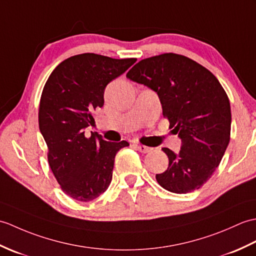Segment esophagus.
Returning a JSON list of instances; mask_svg holds the SVG:
<instances>
[{
    "label": "esophagus",
    "instance_id": "1",
    "mask_svg": "<svg viewBox=\"0 0 256 256\" xmlns=\"http://www.w3.org/2000/svg\"><path fill=\"white\" fill-rule=\"evenodd\" d=\"M136 149H137L138 151H140L141 153H148L150 151V148L149 146H142V144H134Z\"/></svg>",
    "mask_w": 256,
    "mask_h": 256
}]
</instances>
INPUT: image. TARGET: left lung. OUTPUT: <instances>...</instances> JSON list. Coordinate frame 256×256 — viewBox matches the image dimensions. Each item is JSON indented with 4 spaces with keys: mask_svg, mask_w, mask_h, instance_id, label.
Listing matches in <instances>:
<instances>
[{
    "mask_svg": "<svg viewBox=\"0 0 256 256\" xmlns=\"http://www.w3.org/2000/svg\"><path fill=\"white\" fill-rule=\"evenodd\" d=\"M126 76L154 90L170 128L182 140L178 153L162 149L168 166L156 175L158 183L175 194L200 188L230 141V102L218 78L196 61L172 52L139 61Z\"/></svg>",
    "mask_w": 256,
    "mask_h": 256,
    "instance_id": "obj_1",
    "label": "left lung"
}]
</instances>
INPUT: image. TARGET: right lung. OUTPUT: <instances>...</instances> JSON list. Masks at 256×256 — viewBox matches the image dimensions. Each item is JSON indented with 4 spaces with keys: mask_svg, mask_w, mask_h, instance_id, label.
<instances>
[{
    "mask_svg": "<svg viewBox=\"0 0 256 256\" xmlns=\"http://www.w3.org/2000/svg\"><path fill=\"white\" fill-rule=\"evenodd\" d=\"M137 59H112L96 54L70 56L51 72L39 104V129L48 146V162L64 194L90 202L108 188L116 153L127 141L110 142L94 126L93 110L104 105V90Z\"/></svg>",
    "mask_w": 256,
    "mask_h": 256,
    "instance_id": "1",
    "label": "right lung"
}]
</instances>
